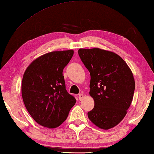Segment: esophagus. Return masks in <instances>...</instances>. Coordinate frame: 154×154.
Returning <instances> with one entry per match:
<instances>
[{
  "label": "esophagus",
  "mask_w": 154,
  "mask_h": 154,
  "mask_svg": "<svg viewBox=\"0 0 154 154\" xmlns=\"http://www.w3.org/2000/svg\"><path fill=\"white\" fill-rule=\"evenodd\" d=\"M83 98H84V95H83V94H79V100H82L83 99Z\"/></svg>",
  "instance_id": "esophagus-1"
}]
</instances>
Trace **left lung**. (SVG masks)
Here are the masks:
<instances>
[{
	"instance_id": "obj_1",
	"label": "left lung",
	"mask_w": 154,
	"mask_h": 154,
	"mask_svg": "<svg viewBox=\"0 0 154 154\" xmlns=\"http://www.w3.org/2000/svg\"><path fill=\"white\" fill-rule=\"evenodd\" d=\"M78 54L90 73V95L94 107L88 113V118L99 128H112L126 116L133 98L135 82L131 69L113 51L81 48Z\"/></svg>"
}]
</instances>
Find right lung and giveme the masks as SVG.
<instances>
[{"label": "right lung", "mask_w": 154, "mask_h": 154, "mask_svg": "<svg viewBox=\"0 0 154 154\" xmlns=\"http://www.w3.org/2000/svg\"><path fill=\"white\" fill-rule=\"evenodd\" d=\"M73 54L72 49L49 52L34 60L26 69L22 99L28 113L41 126L48 128L60 126L76 103L67 92L62 75Z\"/></svg>", "instance_id": "obj_1"}]
</instances>
